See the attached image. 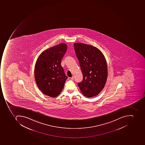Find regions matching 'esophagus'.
Listing matches in <instances>:
<instances>
[{
	"label": "esophagus",
	"instance_id": "esophagus-1",
	"mask_svg": "<svg viewBox=\"0 0 145 145\" xmlns=\"http://www.w3.org/2000/svg\"><path fill=\"white\" fill-rule=\"evenodd\" d=\"M67 79H68V80H73L74 79V77H68Z\"/></svg>",
	"mask_w": 145,
	"mask_h": 145
}]
</instances>
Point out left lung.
Wrapping results in <instances>:
<instances>
[{"instance_id":"1","label":"left lung","mask_w":145,"mask_h":145,"mask_svg":"<svg viewBox=\"0 0 145 145\" xmlns=\"http://www.w3.org/2000/svg\"><path fill=\"white\" fill-rule=\"evenodd\" d=\"M83 75L78 86L84 95L92 97L103 89L107 78V66L105 57L97 47L82 43L74 44Z\"/></svg>"}]
</instances>
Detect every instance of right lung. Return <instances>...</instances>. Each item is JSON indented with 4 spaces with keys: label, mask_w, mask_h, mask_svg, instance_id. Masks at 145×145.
<instances>
[{
    "label": "right lung",
    "mask_w": 145,
    "mask_h": 145,
    "mask_svg": "<svg viewBox=\"0 0 145 145\" xmlns=\"http://www.w3.org/2000/svg\"><path fill=\"white\" fill-rule=\"evenodd\" d=\"M65 43H60L42 52L36 61L35 78L36 84L44 94L56 97L63 89L67 77L61 66L67 52Z\"/></svg>",
    "instance_id": "add662e5"
}]
</instances>
